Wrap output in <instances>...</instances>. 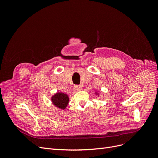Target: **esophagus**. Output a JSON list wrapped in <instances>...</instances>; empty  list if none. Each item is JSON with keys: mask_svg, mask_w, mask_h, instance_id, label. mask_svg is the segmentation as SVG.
Returning <instances> with one entry per match:
<instances>
[{"mask_svg": "<svg viewBox=\"0 0 158 158\" xmlns=\"http://www.w3.org/2000/svg\"><path fill=\"white\" fill-rule=\"evenodd\" d=\"M81 89H82V87H81L80 85H75L74 86V89L76 91V92H78V91H80Z\"/></svg>", "mask_w": 158, "mask_h": 158, "instance_id": "obj_1", "label": "esophagus"}]
</instances>
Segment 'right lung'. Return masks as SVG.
Instances as JSON below:
<instances>
[{"label": "right lung", "instance_id": "obj_1", "mask_svg": "<svg viewBox=\"0 0 158 158\" xmlns=\"http://www.w3.org/2000/svg\"><path fill=\"white\" fill-rule=\"evenodd\" d=\"M52 102L54 106L60 109H64L67 106L69 98L68 95L63 93H57L51 98Z\"/></svg>", "mask_w": 158, "mask_h": 158}]
</instances>
